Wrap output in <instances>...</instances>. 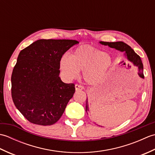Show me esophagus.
Instances as JSON below:
<instances>
[{"instance_id":"esophagus-1","label":"esophagus","mask_w":155,"mask_h":155,"mask_svg":"<svg viewBox=\"0 0 155 155\" xmlns=\"http://www.w3.org/2000/svg\"><path fill=\"white\" fill-rule=\"evenodd\" d=\"M75 89H76V91H81V90L84 89V87L83 86H81V85H80V84H75Z\"/></svg>"}]
</instances>
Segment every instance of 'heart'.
Segmentation results:
<instances>
[{
    "label": "heart",
    "mask_w": 155,
    "mask_h": 155,
    "mask_svg": "<svg viewBox=\"0 0 155 155\" xmlns=\"http://www.w3.org/2000/svg\"><path fill=\"white\" fill-rule=\"evenodd\" d=\"M112 67L110 55L91 46L78 47L71 57L64 54L60 60V68L66 78L72 79L78 75V71H83L84 81L91 84L104 81Z\"/></svg>",
    "instance_id": "1"
}]
</instances>
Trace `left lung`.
I'll list each match as a JSON object with an SVG mask.
<instances>
[{"mask_svg":"<svg viewBox=\"0 0 155 155\" xmlns=\"http://www.w3.org/2000/svg\"><path fill=\"white\" fill-rule=\"evenodd\" d=\"M100 43L104 45H108V47L110 48H116L117 50L120 51L121 52H125V53L127 54V58L128 60L131 61L133 63L138 67L139 70V75L141 78H144V74L143 73V64L142 63V61H141V58L135 52L133 51V48H131L129 45L127 44L124 43L123 42H104V41H101ZM142 70V72H141V71ZM87 110H88V99L87 98L86 100V111L87 113Z\"/></svg>","mask_w":155,"mask_h":155,"instance_id":"1","label":"left lung"}]
</instances>
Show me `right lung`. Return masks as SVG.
<instances>
[{
	"mask_svg": "<svg viewBox=\"0 0 155 155\" xmlns=\"http://www.w3.org/2000/svg\"><path fill=\"white\" fill-rule=\"evenodd\" d=\"M77 43L41 39L20 52L11 76V95L16 108L30 123L52 125L63 114L75 87L59 77L60 60Z\"/></svg>",
	"mask_w": 155,
	"mask_h": 155,
	"instance_id": "right-lung-1",
	"label": "right lung"
}]
</instances>
